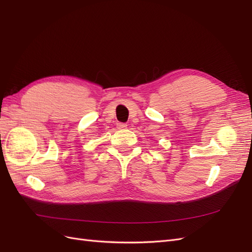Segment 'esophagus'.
Wrapping results in <instances>:
<instances>
[{
	"instance_id": "obj_1",
	"label": "esophagus",
	"mask_w": 252,
	"mask_h": 252,
	"mask_svg": "<svg viewBox=\"0 0 252 252\" xmlns=\"http://www.w3.org/2000/svg\"><path fill=\"white\" fill-rule=\"evenodd\" d=\"M117 127H118V129H125V128H127V124H125V123H118Z\"/></svg>"
}]
</instances>
